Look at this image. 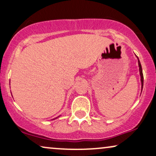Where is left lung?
Returning <instances> with one entry per match:
<instances>
[{
  "mask_svg": "<svg viewBox=\"0 0 156 156\" xmlns=\"http://www.w3.org/2000/svg\"><path fill=\"white\" fill-rule=\"evenodd\" d=\"M138 65H139V71H140V78H141L140 80H141V84H142V89H143V86H144V74H143L141 65H140L139 59H138Z\"/></svg>",
  "mask_w": 156,
  "mask_h": 156,
  "instance_id": "obj_1",
  "label": "left lung"
}]
</instances>
